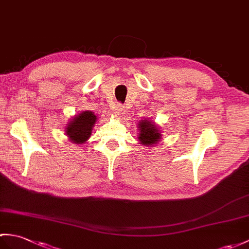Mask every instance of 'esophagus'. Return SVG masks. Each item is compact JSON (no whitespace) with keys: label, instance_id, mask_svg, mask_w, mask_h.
Segmentation results:
<instances>
[{"label":"esophagus","instance_id":"obj_1","mask_svg":"<svg viewBox=\"0 0 249 249\" xmlns=\"http://www.w3.org/2000/svg\"><path fill=\"white\" fill-rule=\"evenodd\" d=\"M113 111H114L115 117L121 118L124 114V108H123L122 105H121L120 103H117V104H115V106H114Z\"/></svg>","mask_w":249,"mask_h":249}]
</instances>
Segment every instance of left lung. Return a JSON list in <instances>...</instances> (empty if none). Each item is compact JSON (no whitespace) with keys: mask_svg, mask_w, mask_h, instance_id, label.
I'll return each instance as SVG.
<instances>
[{"mask_svg":"<svg viewBox=\"0 0 249 249\" xmlns=\"http://www.w3.org/2000/svg\"><path fill=\"white\" fill-rule=\"evenodd\" d=\"M139 141L142 145H154L161 139V131L154 122L149 120H142L139 122Z\"/></svg>","mask_w":249,"mask_h":249,"instance_id":"obj_1","label":"left lung"}]
</instances>
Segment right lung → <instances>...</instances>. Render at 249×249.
<instances>
[{
  "label": "right lung",
  "mask_w": 249,
  "mask_h": 249,
  "mask_svg": "<svg viewBox=\"0 0 249 249\" xmlns=\"http://www.w3.org/2000/svg\"><path fill=\"white\" fill-rule=\"evenodd\" d=\"M95 122L96 115L93 112L82 111L67 124V136L75 144L85 143L90 138Z\"/></svg>",
  "instance_id": "1"
}]
</instances>
